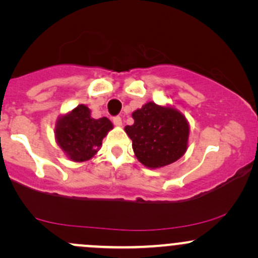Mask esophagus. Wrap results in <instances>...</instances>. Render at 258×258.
<instances>
[{
    "instance_id": "obj_1",
    "label": "esophagus",
    "mask_w": 258,
    "mask_h": 258,
    "mask_svg": "<svg viewBox=\"0 0 258 258\" xmlns=\"http://www.w3.org/2000/svg\"><path fill=\"white\" fill-rule=\"evenodd\" d=\"M112 122H114V125H115V126H117V127L122 126V120H121V117H120V116H115V117H112Z\"/></svg>"
}]
</instances>
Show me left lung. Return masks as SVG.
Here are the masks:
<instances>
[{"instance_id":"left-lung-1","label":"left lung","mask_w":258,"mask_h":258,"mask_svg":"<svg viewBox=\"0 0 258 258\" xmlns=\"http://www.w3.org/2000/svg\"><path fill=\"white\" fill-rule=\"evenodd\" d=\"M125 132L136 158L148 168H160L182 158L188 149L189 122L174 106L148 102L132 112Z\"/></svg>"}]
</instances>
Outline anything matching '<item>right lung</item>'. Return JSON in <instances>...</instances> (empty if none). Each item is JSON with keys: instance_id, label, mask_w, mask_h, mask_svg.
Here are the masks:
<instances>
[{"instance_id": "add662e5", "label": "right lung", "mask_w": 258, "mask_h": 258, "mask_svg": "<svg viewBox=\"0 0 258 258\" xmlns=\"http://www.w3.org/2000/svg\"><path fill=\"white\" fill-rule=\"evenodd\" d=\"M110 130L112 123L108 117L93 119L88 106L80 104L58 117L54 136L68 158L75 162H84L98 153L103 138Z\"/></svg>"}]
</instances>
